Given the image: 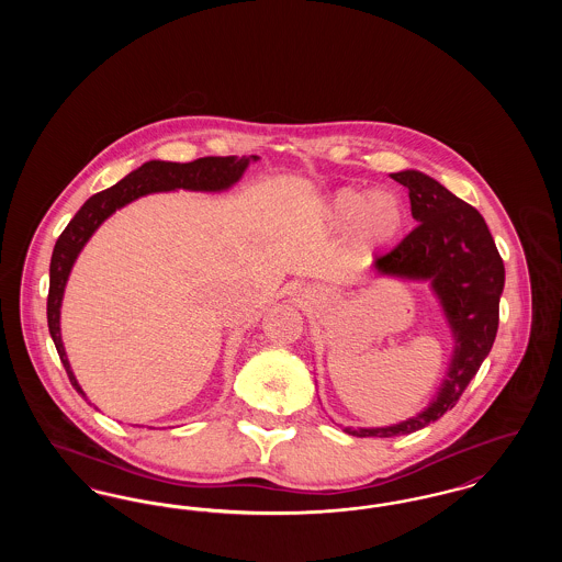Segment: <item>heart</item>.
Wrapping results in <instances>:
<instances>
[{"label":"heart","instance_id":"heart-1","mask_svg":"<svg viewBox=\"0 0 562 562\" xmlns=\"http://www.w3.org/2000/svg\"><path fill=\"white\" fill-rule=\"evenodd\" d=\"M324 211L335 227L351 225V241L360 252H373L396 240L406 225L401 198L385 189L369 195L360 189H339L328 198Z\"/></svg>","mask_w":562,"mask_h":562}]
</instances>
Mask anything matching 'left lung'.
<instances>
[{
  "label": "left lung",
  "instance_id": "1",
  "mask_svg": "<svg viewBox=\"0 0 562 562\" xmlns=\"http://www.w3.org/2000/svg\"><path fill=\"white\" fill-rule=\"evenodd\" d=\"M394 181L408 189L419 223L387 255L374 259L376 276L429 282L453 333V358L434 401L419 415L385 428H346L351 436L392 438L426 428L451 411L493 348L506 269L482 214L419 170Z\"/></svg>",
  "mask_w": 562,
  "mask_h": 562
}]
</instances>
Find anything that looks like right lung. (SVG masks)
I'll return each mask as SVG.
<instances>
[{
  "instance_id": "obj_1",
  "label": "right lung",
  "mask_w": 562,
  "mask_h": 562,
  "mask_svg": "<svg viewBox=\"0 0 562 562\" xmlns=\"http://www.w3.org/2000/svg\"><path fill=\"white\" fill-rule=\"evenodd\" d=\"M257 156L250 158H200V160L177 164V161H145L140 168L133 170L113 188L94 193L86 200L76 216L69 221L65 232L58 236L54 244L53 259H50V291H48V328L58 358L69 374L71 385L86 398L83 390L71 371L67 360L65 346L60 339V303L63 293L69 280L71 268L92 234L101 227V223L115 213L117 209L131 204L136 198L158 191H175V189H189V191H225L238 183L248 168L250 161H257ZM88 401V398H86Z\"/></svg>"
}]
</instances>
